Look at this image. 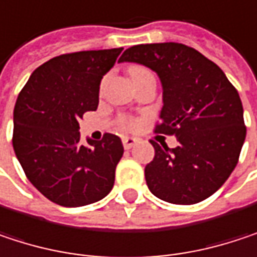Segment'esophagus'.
<instances>
[{
  "label": "esophagus",
  "instance_id": "34e87169",
  "mask_svg": "<svg viewBox=\"0 0 257 257\" xmlns=\"http://www.w3.org/2000/svg\"><path fill=\"white\" fill-rule=\"evenodd\" d=\"M122 143H123V147H125L126 150H129V149H132V147L135 146L137 140H135L134 137H123Z\"/></svg>",
  "mask_w": 257,
  "mask_h": 257
}]
</instances>
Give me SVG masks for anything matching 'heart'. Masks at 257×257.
Wrapping results in <instances>:
<instances>
[{"label": "heart", "mask_w": 257, "mask_h": 257, "mask_svg": "<svg viewBox=\"0 0 257 257\" xmlns=\"http://www.w3.org/2000/svg\"><path fill=\"white\" fill-rule=\"evenodd\" d=\"M140 71H144V70H143V68H135V70L131 71V76L135 74V73H140ZM123 125H125V126H131V122H129V120H123Z\"/></svg>", "instance_id": "heart-1"}]
</instances>
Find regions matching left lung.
I'll return each mask as SVG.
<instances>
[{
    "label": "left lung",
    "instance_id": "1",
    "mask_svg": "<svg viewBox=\"0 0 257 257\" xmlns=\"http://www.w3.org/2000/svg\"><path fill=\"white\" fill-rule=\"evenodd\" d=\"M119 62L158 74L164 105L155 131L179 141L176 149L150 141L155 158L144 170L150 192L180 205L207 199L231 176L245 140L236 89L213 61L180 43L132 46Z\"/></svg>",
    "mask_w": 257,
    "mask_h": 257
}]
</instances>
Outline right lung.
Listing matches in <instances>:
<instances>
[{"instance_id":"1","label":"right lung","mask_w":257,"mask_h":257,"mask_svg":"<svg viewBox=\"0 0 257 257\" xmlns=\"http://www.w3.org/2000/svg\"><path fill=\"white\" fill-rule=\"evenodd\" d=\"M123 47L67 53L40 65L13 113V149L28 180L62 207H83L110 193L123 155L117 135L81 144L78 120L95 111L99 84Z\"/></svg>"}]
</instances>
